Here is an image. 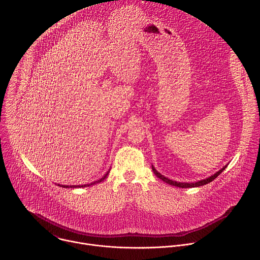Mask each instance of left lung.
<instances>
[{"label":"left lung","instance_id":"8db88e82","mask_svg":"<svg viewBox=\"0 0 260 260\" xmlns=\"http://www.w3.org/2000/svg\"><path fill=\"white\" fill-rule=\"evenodd\" d=\"M226 166L222 168L221 170H219L217 173H215L214 175H212L211 177L207 178V179H204V180H201V181H198V182H194V183H182V182H176V181H173V180H170L168 179L167 177H165L164 175H161L160 173H158L154 167L152 166V171L153 173L156 175V177H158L159 179H161L164 182L170 184V185H173V186H177V187H180V188H190V187H199V186H203V185H206L210 182H212L214 179H216L222 172H223L225 170Z\"/></svg>","mask_w":260,"mask_h":260}]
</instances>
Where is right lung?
Returning <instances> with one entry per match:
<instances>
[{
    "label": "right lung",
    "instance_id": "1",
    "mask_svg": "<svg viewBox=\"0 0 260 260\" xmlns=\"http://www.w3.org/2000/svg\"><path fill=\"white\" fill-rule=\"evenodd\" d=\"M109 172L110 171H108L106 174H105V176L103 177V178H101L100 180H98V181H95V182H93V183H90V184H85V185H72V186H69V185H59V186H61V187H63V188H76V187H85V186H90V185H92V184H95V183H100V182H102L103 180H105L106 178H107V176H108V174H109Z\"/></svg>",
    "mask_w": 260,
    "mask_h": 260
}]
</instances>
